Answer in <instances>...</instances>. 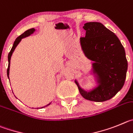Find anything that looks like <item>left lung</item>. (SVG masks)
Here are the masks:
<instances>
[{
	"label": "left lung",
	"mask_w": 133,
	"mask_h": 133,
	"mask_svg": "<svg viewBox=\"0 0 133 133\" xmlns=\"http://www.w3.org/2000/svg\"><path fill=\"white\" fill-rule=\"evenodd\" d=\"M85 36L80 38L85 56L93 61L92 72L97 86L90 91L80 87L79 93L89 101L102 102L114 97L124 85L128 63L125 49L117 36L103 24L87 22L83 26Z\"/></svg>",
	"instance_id": "8db88e82"
}]
</instances>
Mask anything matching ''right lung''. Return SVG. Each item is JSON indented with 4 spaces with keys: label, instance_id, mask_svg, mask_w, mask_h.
<instances>
[{
    "label": "right lung",
    "instance_id": "obj_1",
    "mask_svg": "<svg viewBox=\"0 0 133 133\" xmlns=\"http://www.w3.org/2000/svg\"><path fill=\"white\" fill-rule=\"evenodd\" d=\"M34 32H35V29H34V28H31V29H29V30H28L25 31V32H24L23 34H21V35H20V36H19L17 38H16V40H15V41H14V44H13V46H12V48L11 50H10V52H9V54H8V69H7V75H8V79H9V71H10V59H11V56H12V53H13V52H14V50H15V48H16V46H18V44L20 42V41L22 40V38L29 36H30L31 34H33V33H34ZM49 105H50V103L48 104L47 105H46V106H44V107H47V106H48ZM43 107H41V108H43Z\"/></svg>",
    "mask_w": 133,
    "mask_h": 133
}]
</instances>
